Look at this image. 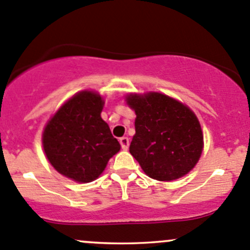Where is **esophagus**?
Listing matches in <instances>:
<instances>
[{
  "label": "esophagus",
  "mask_w": 250,
  "mask_h": 250,
  "mask_svg": "<svg viewBox=\"0 0 250 250\" xmlns=\"http://www.w3.org/2000/svg\"><path fill=\"white\" fill-rule=\"evenodd\" d=\"M119 142H120V145H122L123 149H127L128 145H130V140H128L127 137H122L119 140Z\"/></svg>",
  "instance_id": "obj_1"
}]
</instances>
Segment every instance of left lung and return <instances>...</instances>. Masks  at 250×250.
<instances>
[{
    "label": "left lung",
    "mask_w": 250,
    "mask_h": 250,
    "mask_svg": "<svg viewBox=\"0 0 250 250\" xmlns=\"http://www.w3.org/2000/svg\"><path fill=\"white\" fill-rule=\"evenodd\" d=\"M135 130L130 153L143 171L159 181H171L194 167L203 149V133L189 108L157 92L130 95Z\"/></svg>",
    "instance_id": "1"
}]
</instances>
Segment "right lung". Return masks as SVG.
<instances>
[{
  "label": "right lung",
  "mask_w": 250,
  "mask_h": 250,
  "mask_svg": "<svg viewBox=\"0 0 250 250\" xmlns=\"http://www.w3.org/2000/svg\"><path fill=\"white\" fill-rule=\"evenodd\" d=\"M102 97L83 91L68 101L47 124L42 145L59 174L78 182H91L119 152L107 123L101 118Z\"/></svg>",
  "instance_id": "add662e5"
}]
</instances>
